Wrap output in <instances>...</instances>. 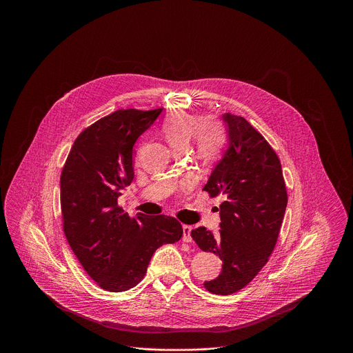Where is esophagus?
<instances>
[{
    "mask_svg": "<svg viewBox=\"0 0 353 353\" xmlns=\"http://www.w3.org/2000/svg\"><path fill=\"white\" fill-rule=\"evenodd\" d=\"M191 230L192 228L190 225H183V241H191Z\"/></svg>",
    "mask_w": 353,
    "mask_h": 353,
    "instance_id": "esophagus-1",
    "label": "esophagus"
}]
</instances>
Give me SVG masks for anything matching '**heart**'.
I'll list each match as a JSON object with an SVG mask.
<instances>
[{
    "label": "heart",
    "mask_w": 353,
    "mask_h": 353,
    "mask_svg": "<svg viewBox=\"0 0 353 353\" xmlns=\"http://www.w3.org/2000/svg\"><path fill=\"white\" fill-rule=\"evenodd\" d=\"M163 134L176 148H184L191 139L192 152L199 159L216 158L226 145L225 125L218 120H203L187 113L174 112L169 114L162 125Z\"/></svg>",
    "instance_id": "heart-1"
}]
</instances>
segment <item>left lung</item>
Segmentation results:
<instances>
[{
  "mask_svg": "<svg viewBox=\"0 0 353 353\" xmlns=\"http://www.w3.org/2000/svg\"><path fill=\"white\" fill-rule=\"evenodd\" d=\"M229 149L214 169L204 191L223 195L221 229L212 234L204 226L191 230L203 251L219 256V276L204 282L214 294H232L256 278L268 263L282 226L288 192L281 161L267 139L244 117L223 116Z\"/></svg>",
  "mask_w": 353,
  "mask_h": 353,
  "instance_id": "obj_1",
  "label": "left lung"
}]
</instances>
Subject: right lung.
Listing matches in <instances>:
<instances>
[{
	"label": "right lung",
	"instance_id": "right-lung-1",
	"mask_svg": "<svg viewBox=\"0 0 353 353\" xmlns=\"http://www.w3.org/2000/svg\"><path fill=\"white\" fill-rule=\"evenodd\" d=\"M161 112L120 109L97 120L78 135L61 172L64 234L86 274L109 292L139 283L157 248L183 236L176 218H131L117 203L134 179L132 146Z\"/></svg>",
	"mask_w": 353,
	"mask_h": 353
}]
</instances>
